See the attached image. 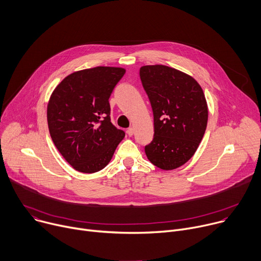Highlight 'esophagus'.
Instances as JSON below:
<instances>
[{"label":"esophagus","instance_id":"esophagus-1","mask_svg":"<svg viewBox=\"0 0 261 261\" xmlns=\"http://www.w3.org/2000/svg\"><path fill=\"white\" fill-rule=\"evenodd\" d=\"M133 133H134V129H133L132 127H130V128H128V129H127V134H128L129 136H132V135H133Z\"/></svg>","mask_w":261,"mask_h":261}]
</instances>
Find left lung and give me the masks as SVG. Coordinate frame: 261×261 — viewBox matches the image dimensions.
<instances>
[{
	"label": "left lung",
	"mask_w": 261,
	"mask_h": 261,
	"mask_svg": "<svg viewBox=\"0 0 261 261\" xmlns=\"http://www.w3.org/2000/svg\"><path fill=\"white\" fill-rule=\"evenodd\" d=\"M139 76L154 115L146 155L157 168L175 170L193 157L204 136L208 107L203 89L192 76L167 65H144Z\"/></svg>",
	"instance_id": "8db88e82"
}]
</instances>
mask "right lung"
<instances>
[{
    "mask_svg": "<svg viewBox=\"0 0 261 261\" xmlns=\"http://www.w3.org/2000/svg\"><path fill=\"white\" fill-rule=\"evenodd\" d=\"M126 69L97 66L72 73L54 89L46 118L57 150L81 173L103 170L125 132L110 122V94Z\"/></svg>",
    "mask_w": 261,
    "mask_h": 261,
    "instance_id": "add662e5",
    "label": "right lung"
}]
</instances>
